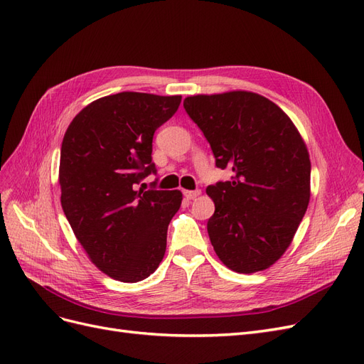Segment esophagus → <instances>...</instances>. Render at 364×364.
<instances>
[{
  "instance_id": "34e87169",
  "label": "esophagus",
  "mask_w": 364,
  "mask_h": 364,
  "mask_svg": "<svg viewBox=\"0 0 364 364\" xmlns=\"http://www.w3.org/2000/svg\"><path fill=\"white\" fill-rule=\"evenodd\" d=\"M183 196L186 197L188 200H193L196 199L197 196H200V190H194V191H183Z\"/></svg>"
}]
</instances>
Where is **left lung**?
<instances>
[{
  "mask_svg": "<svg viewBox=\"0 0 364 364\" xmlns=\"http://www.w3.org/2000/svg\"><path fill=\"white\" fill-rule=\"evenodd\" d=\"M183 107L217 167L232 171L230 181L206 188L215 205L208 234L217 257L238 273L269 269L310 202L311 162L299 130L279 106L249 91L191 95Z\"/></svg>",
  "mask_w": 364,
  "mask_h": 364,
  "instance_id": "1",
  "label": "left lung"
}]
</instances>
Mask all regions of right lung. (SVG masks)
<instances>
[{
  "label": "right lung",
  "mask_w": 364,
  "mask_h": 364,
  "mask_svg": "<svg viewBox=\"0 0 364 364\" xmlns=\"http://www.w3.org/2000/svg\"><path fill=\"white\" fill-rule=\"evenodd\" d=\"M181 95L118 92L74 117L62 141L60 203L87 257L121 282L149 278L167 247V229L182 193L142 188L156 173L155 130L181 105Z\"/></svg>",
  "instance_id": "right-lung-1"
}]
</instances>
